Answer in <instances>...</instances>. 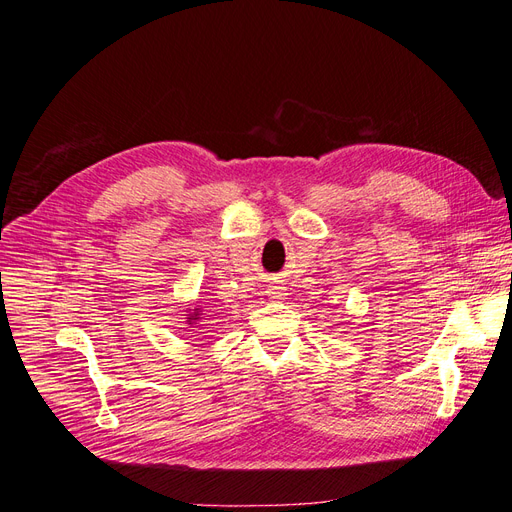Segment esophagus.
I'll return each mask as SVG.
<instances>
[{
    "label": "esophagus",
    "instance_id": "esophagus-1",
    "mask_svg": "<svg viewBox=\"0 0 512 512\" xmlns=\"http://www.w3.org/2000/svg\"><path fill=\"white\" fill-rule=\"evenodd\" d=\"M267 294H270L272 299H282L284 297V288L282 286H272L270 290H267Z\"/></svg>",
    "mask_w": 512,
    "mask_h": 512
}]
</instances>
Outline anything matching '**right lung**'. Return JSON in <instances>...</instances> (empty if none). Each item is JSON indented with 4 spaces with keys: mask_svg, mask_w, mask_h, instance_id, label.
<instances>
[{
    "mask_svg": "<svg viewBox=\"0 0 512 512\" xmlns=\"http://www.w3.org/2000/svg\"><path fill=\"white\" fill-rule=\"evenodd\" d=\"M195 319H199V311H197V309L193 311V315H191V317H188V321H195Z\"/></svg>",
    "mask_w": 512,
    "mask_h": 512,
    "instance_id": "1",
    "label": "right lung"
}]
</instances>
